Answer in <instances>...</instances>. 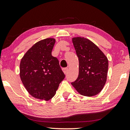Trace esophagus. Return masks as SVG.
<instances>
[{
  "mask_svg": "<svg viewBox=\"0 0 130 130\" xmlns=\"http://www.w3.org/2000/svg\"><path fill=\"white\" fill-rule=\"evenodd\" d=\"M62 70H63L64 74H67V72H68V68H63V69H62Z\"/></svg>",
  "mask_w": 130,
  "mask_h": 130,
  "instance_id": "34e87169",
  "label": "esophagus"
}]
</instances>
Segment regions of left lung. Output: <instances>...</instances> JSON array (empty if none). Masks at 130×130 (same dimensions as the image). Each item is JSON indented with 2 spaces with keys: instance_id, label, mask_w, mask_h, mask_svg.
<instances>
[{
  "instance_id": "8db88e82",
  "label": "left lung",
  "mask_w": 130,
  "mask_h": 130,
  "mask_svg": "<svg viewBox=\"0 0 130 130\" xmlns=\"http://www.w3.org/2000/svg\"><path fill=\"white\" fill-rule=\"evenodd\" d=\"M72 41L79 59V75L71 84L80 95L95 96L102 90L106 82L108 58L87 38L74 37Z\"/></svg>"
}]
</instances>
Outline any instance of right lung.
Returning a JSON list of instances; mask_svg holds the SVG:
<instances>
[{
  "mask_svg": "<svg viewBox=\"0 0 130 130\" xmlns=\"http://www.w3.org/2000/svg\"><path fill=\"white\" fill-rule=\"evenodd\" d=\"M56 40L48 38L34 44L20 62V77L33 97L48 101L65 78L59 62L51 53Z\"/></svg>",
  "mask_w": 130,
  "mask_h": 130,
  "instance_id": "1",
  "label": "right lung"
}]
</instances>
